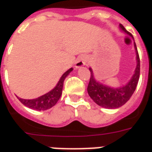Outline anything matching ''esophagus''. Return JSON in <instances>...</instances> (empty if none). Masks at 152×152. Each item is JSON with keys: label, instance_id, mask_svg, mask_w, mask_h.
Masks as SVG:
<instances>
[{"label": "esophagus", "instance_id": "1", "mask_svg": "<svg viewBox=\"0 0 152 152\" xmlns=\"http://www.w3.org/2000/svg\"><path fill=\"white\" fill-rule=\"evenodd\" d=\"M86 62H87V58L86 55H80V56L76 59V63H75V67L76 69H78L80 67L86 66Z\"/></svg>", "mask_w": 152, "mask_h": 152}]
</instances>
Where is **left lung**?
I'll return each instance as SVG.
<instances>
[{"mask_svg":"<svg viewBox=\"0 0 152 152\" xmlns=\"http://www.w3.org/2000/svg\"><path fill=\"white\" fill-rule=\"evenodd\" d=\"M119 28L121 31L129 35L134 40L137 64H136V68L134 70V74L131 76L129 80L126 84L121 86L112 87V86H107L106 84H103L97 80L93 72V69L91 67L89 68L90 71V74H91L88 88H87V91H88L89 97L93 99V101L95 102L96 104L107 109L119 108L129 100L137 87V82L139 80V75H140V59H139L137 46L134 42V37L124 28V26L122 24L119 25Z\"/></svg>","mask_w":152,"mask_h":152,"instance_id":"left-lung-1","label":"left lung"}]
</instances>
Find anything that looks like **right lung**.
I'll list each match as a JSON object with an SVG mask.
<instances>
[{
	"label": "right lung",
	"mask_w": 152,
	"mask_h": 152,
	"mask_svg": "<svg viewBox=\"0 0 152 152\" xmlns=\"http://www.w3.org/2000/svg\"><path fill=\"white\" fill-rule=\"evenodd\" d=\"M73 71L72 67H71L70 69L66 71V72L63 74V76H61V78L58 80V82L57 83V85L53 89H51L50 92L45 94L44 95H41L38 97L37 99H24L18 98V100L26 107H28L29 108L37 110V111H45L47 109L51 108L52 107L55 105L57 102L59 100L60 97L62 95L63 92V87L64 80L66 79V77Z\"/></svg>",
	"instance_id": "right-lung-1"
}]
</instances>
